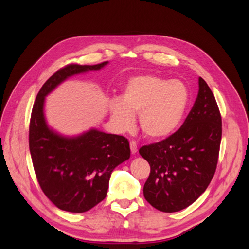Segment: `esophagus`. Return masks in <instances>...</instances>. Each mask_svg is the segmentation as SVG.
<instances>
[{"instance_id": "34e87169", "label": "esophagus", "mask_w": 249, "mask_h": 249, "mask_svg": "<svg viewBox=\"0 0 249 249\" xmlns=\"http://www.w3.org/2000/svg\"><path fill=\"white\" fill-rule=\"evenodd\" d=\"M130 147H131V152L132 154H136L137 150H138V147H137V143L135 141H131L130 142Z\"/></svg>"}]
</instances>
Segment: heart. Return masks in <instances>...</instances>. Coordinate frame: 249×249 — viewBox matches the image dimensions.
I'll return each mask as SVG.
<instances>
[{"label":"heart","instance_id":"1","mask_svg":"<svg viewBox=\"0 0 249 249\" xmlns=\"http://www.w3.org/2000/svg\"><path fill=\"white\" fill-rule=\"evenodd\" d=\"M188 104L189 91L183 82L145 73L127 80L120 99H112L109 109L118 130H131L134 115L139 114L142 132L157 140L168 137L178 129Z\"/></svg>","mask_w":249,"mask_h":249}]
</instances>
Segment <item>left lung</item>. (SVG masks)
I'll return each mask as SVG.
<instances>
[{"label":"left lung","mask_w":249,"mask_h":249,"mask_svg":"<svg viewBox=\"0 0 249 249\" xmlns=\"http://www.w3.org/2000/svg\"><path fill=\"white\" fill-rule=\"evenodd\" d=\"M198 85L197 97L182 126L166 139L139 149L150 166L143 194L162 212L189 207L206 191L215 175L221 115L212 90L200 77Z\"/></svg>","instance_id":"1"}]
</instances>
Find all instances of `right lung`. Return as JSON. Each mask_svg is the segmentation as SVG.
I'll return each instance as SVG.
<instances>
[{
  "mask_svg": "<svg viewBox=\"0 0 249 249\" xmlns=\"http://www.w3.org/2000/svg\"><path fill=\"white\" fill-rule=\"evenodd\" d=\"M107 63L62 67L42 85L33 105L29 147L35 175L47 197L67 212H86L106 197L111 173L130 158V144L124 136L94 129L72 138L55 133L44 119V97L69 77Z\"/></svg>",
  "mask_w": 249,
  "mask_h": 249,
  "instance_id": "right-lung-1",
  "label": "right lung"
}]
</instances>
